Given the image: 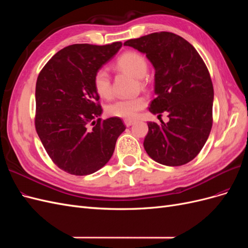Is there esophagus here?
I'll list each match as a JSON object with an SVG mask.
<instances>
[{
	"mask_svg": "<svg viewBox=\"0 0 248 248\" xmlns=\"http://www.w3.org/2000/svg\"><path fill=\"white\" fill-rule=\"evenodd\" d=\"M124 124L126 127H129L134 124V121H132V120H124Z\"/></svg>",
	"mask_w": 248,
	"mask_h": 248,
	"instance_id": "34e87169",
	"label": "esophagus"
}]
</instances>
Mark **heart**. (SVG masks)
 <instances>
[{"label":"heart","instance_id":"b5f03b06","mask_svg":"<svg viewBox=\"0 0 248 248\" xmlns=\"http://www.w3.org/2000/svg\"><path fill=\"white\" fill-rule=\"evenodd\" d=\"M117 66L120 69L128 72L132 77L141 78L148 71V63L146 59L139 52L127 51L117 60ZM94 89L101 98L108 99L111 96V82L109 74L106 69L97 70L93 78ZM147 104L145 97L136 98L118 99L108 104L107 112L116 118L131 120L138 116V112L144 108Z\"/></svg>","mask_w":248,"mask_h":248}]
</instances>
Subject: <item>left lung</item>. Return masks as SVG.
<instances>
[{"label": "left lung", "instance_id": "left-lung-1", "mask_svg": "<svg viewBox=\"0 0 248 248\" xmlns=\"http://www.w3.org/2000/svg\"><path fill=\"white\" fill-rule=\"evenodd\" d=\"M124 46L146 54L155 69L156 97L149 110L169 114L168 123H148L146 152L169 167L191 161L204 147L213 122L214 91L206 64L188 41L174 33H152Z\"/></svg>", "mask_w": 248, "mask_h": 248}]
</instances>
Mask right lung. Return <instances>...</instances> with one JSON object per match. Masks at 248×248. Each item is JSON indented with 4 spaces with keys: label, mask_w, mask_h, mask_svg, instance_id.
<instances>
[{
    "label": "right lung",
    "mask_w": 248,
    "mask_h": 248,
    "mask_svg": "<svg viewBox=\"0 0 248 248\" xmlns=\"http://www.w3.org/2000/svg\"><path fill=\"white\" fill-rule=\"evenodd\" d=\"M121 46L72 44L58 51L37 78L36 131L51 160L68 174L86 176L106 166L126 128L120 118H99L93 84L96 71Z\"/></svg>",
    "instance_id": "obj_1"
}]
</instances>
